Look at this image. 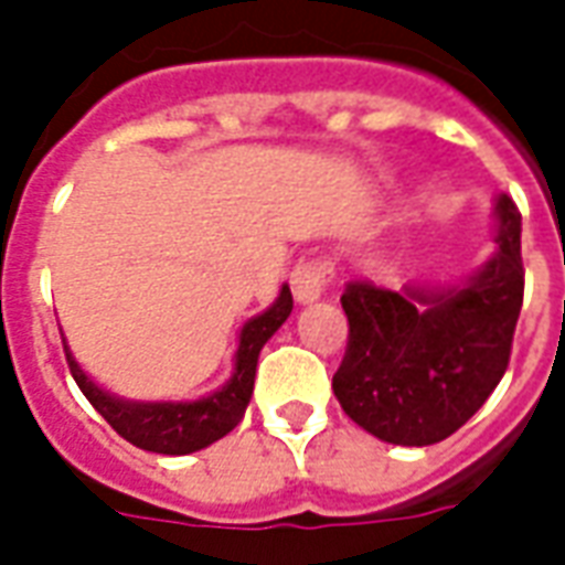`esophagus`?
Returning a JSON list of instances; mask_svg holds the SVG:
<instances>
[{
  "instance_id": "1",
  "label": "esophagus",
  "mask_w": 565,
  "mask_h": 565,
  "mask_svg": "<svg viewBox=\"0 0 565 565\" xmlns=\"http://www.w3.org/2000/svg\"><path fill=\"white\" fill-rule=\"evenodd\" d=\"M332 281L330 259H299L296 269L290 271V287H294L296 302H318L327 294Z\"/></svg>"
}]
</instances>
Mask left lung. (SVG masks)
<instances>
[{
    "mask_svg": "<svg viewBox=\"0 0 565 565\" xmlns=\"http://www.w3.org/2000/svg\"><path fill=\"white\" fill-rule=\"evenodd\" d=\"M497 254L462 284L342 294L348 351L332 391L381 441L424 448L457 433L497 391L523 306L521 211L497 196Z\"/></svg>",
    "mask_w": 565,
    "mask_h": 565,
    "instance_id": "left-lung-1",
    "label": "left lung"
}]
</instances>
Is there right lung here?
Returning <instances> with one entry per match:
<instances>
[{"label":"right lung","instance_id":"right-lung-1","mask_svg":"<svg viewBox=\"0 0 565 565\" xmlns=\"http://www.w3.org/2000/svg\"><path fill=\"white\" fill-rule=\"evenodd\" d=\"M294 311V296L284 284L278 299L271 302L263 315L250 318L238 332V351H235L233 379L223 384L221 391L211 396L193 399V403H132L120 399L115 393L103 391L99 384L87 379V372L78 366L66 344V360L72 369V379L81 393L90 399V405L111 424L117 436H124L129 445L153 454H193V450L209 448L211 441L223 438L230 429L238 426L245 417V408L254 393V375H257V360L263 344L278 332L284 320Z\"/></svg>","mask_w":565,"mask_h":565}]
</instances>
